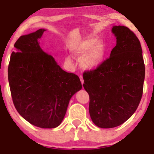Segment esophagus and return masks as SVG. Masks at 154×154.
<instances>
[{
    "label": "esophagus",
    "instance_id": "34e87169",
    "mask_svg": "<svg viewBox=\"0 0 154 154\" xmlns=\"http://www.w3.org/2000/svg\"><path fill=\"white\" fill-rule=\"evenodd\" d=\"M79 79H80V81L81 82H82V84H83V83H84V80H83V77L82 75H79Z\"/></svg>",
    "mask_w": 154,
    "mask_h": 154
}]
</instances>
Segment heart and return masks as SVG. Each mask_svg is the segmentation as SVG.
I'll list each match as a JSON object with an SVG mask.
<instances>
[{
  "label": "heart",
  "instance_id": "obj_1",
  "mask_svg": "<svg viewBox=\"0 0 154 154\" xmlns=\"http://www.w3.org/2000/svg\"><path fill=\"white\" fill-rule=\"evenodd\" d=\"M71 52L74 56L81 59L80 66L83 69L91 70L103 63L106 49L103 42L98 41L95 37H89L73 45ZM66 60L69 62L71 59L67 57Z\"/></svg>",
  "mask_w": 154,
  "mask_h": 154
}]
</instances>
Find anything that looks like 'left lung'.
<instances>
[{"instance_id": "obj_1", "label": "left lung", "mask_w": 154, "mask_h": 154, "mask_svg": "<svg viewBox=\"0 0 154 154\" xmlns=\"http://www.w3.org/2000/svg\"><path fill=\"white\" fill-rule=\"evenodd\" d=\"M116 45L110 57L83 73L92 121L100 128L119 126L130 118L143 95L145 64L140 43L128 27L114 26Z\"/></svg>"}]
</instances>
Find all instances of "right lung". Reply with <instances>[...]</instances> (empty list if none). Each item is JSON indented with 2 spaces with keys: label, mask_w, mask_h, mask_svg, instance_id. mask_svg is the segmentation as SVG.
Returning a JSON list of instances; mask_svg holds the SVG:
<instances>
[{
  "label": "right lung",
  "mask_w": 154,
  "mask_h": 154,
  "mask_svg": "<svg viewBox=\"0 0 154 154\" xmlns=\"http://www.w3.org/2000/svg\"><path fill=\"white\" fill-rule=\"evenodd\" d=\"M40 29L22 35L14 44L8 68L10 91L19 114L32 125L55 128L66 114L69 100L82 89L79 77L63 71L42 50Z\"/></svg>",
  "instance_id": "right-lung-1"
}]
</instances>
